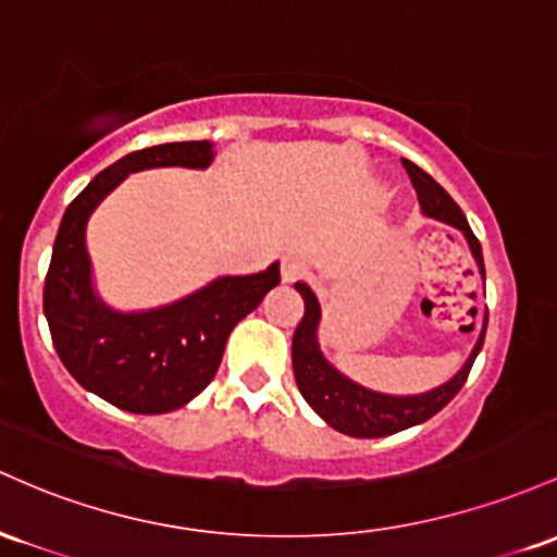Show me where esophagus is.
<instances>
[{
    "instance_id": "obj_1",
    "label": "esophagus",
    "mask_w": 557,
    "mask_h": 557,
    "mask_svg": "<svg viewBox=\"0 0 557 557\" xmlns=\"http://www.w3.org/2000/svg\"><path fill=\"white\" fill-rule=\"evenodd\" d=\"M305 273H308V265L297 258H286L284 265H281V278H284L286 284H295V281L302 278Z\"/></svg>"
}]
</instances>
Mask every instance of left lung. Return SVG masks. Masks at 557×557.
Here are the masks:
<instances>
[{"label":"left lung","mask_w":557,"mask_h":557,"mask_svg":"<svg viewBox=\"0 0 557 557\" xmlns=\"http://www.w3.org/2000/svg\"><path fill=\"white\" fill-rule=\"evenodd\" d=\"M405 171H408L410 181H413V189L421 202L423 215L434 218V221L447 223L463 231L471 247L476 265L484 276V258H481V245L473 236L471 226H468L463 210L455 205V199L429 176L426 171L416 165V162L403 160ZM295 289L305 299V315L295 329V339H292V368H295V379L302 397L308 399V405L315 410L331 429L342 431V434L360 436V440H376V436H389L397 431L418 426V423L429 421L431 416L440 413L442 408L460 392V386L466 384L468 373H471L473 360L481 352L486 334V318L484 329L476 347L468 355L466 366L455 373L447 384L436 386V389L423 392V395L413 397H395V395H381V392H371L366 386L355 384L352 379L342 376L331 362L323 358L321 347H318V323H321V305H318L315 295L308 284L297 281Z\"/></svg>","instance_id":"left-lung-1"}]
</instances>
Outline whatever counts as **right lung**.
<instances>
[{
	"mask_svg": "<svg viewBox=\"0 0 557 557\" xmlns=\"http://www.w3.org/2000/svg\"><path fill=\"white\" fill-rule=\"evenodd\" d=\"M210 141L139 149L104 168L62 215L44 281V315L62 366L84 389L139 416L171 413L215 376L228 334L281 281L278 262L252 276L215 278L195 295L141 312H117L97 297L86 223L128 173L147 168H208Z\"/></svg>",
	"mask_w": 557,
	"mask_h": 557,
	"instance_id": "obj_1",
	"label": "right lung"
}]
</instances>
